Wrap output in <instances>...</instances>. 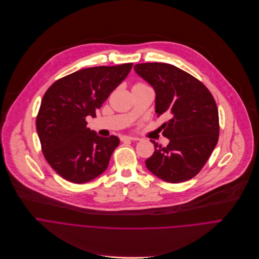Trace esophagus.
Instances as JSON below:
<instances>
[{
	"mask_svg": "<svg viewBox=\"0 0 259 259\" xmlns=\"http://www.w3.org/2000/svg\"><path fill=\"white\" fill-rule=\"evenodd\" d=\"M139 139L136 138V137H128V136H124V137H121V141L122 142H125V141H138Z\"/></svg>",
	"mask_w": 259,
	"mask_h": 259,
	"instance_id": "esophagus-1",
	"label": "esophagus"
}]
</instances>
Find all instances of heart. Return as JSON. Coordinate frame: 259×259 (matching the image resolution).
Returning a JSON list of instances; mask_svg holds the SVG:
<instances>
[{"mask_svg":"<svg viewBox=\"0 0 259 259\" xmlns=\"http://www.w3.org/2000/svg\"><path fill=\"white\" fill-rule=\"evenodd\" d=\"M136 85H145V84L144 83H137Z\"/></svg>","mask_w":259,"mask_h":259,"instance_id":"1","label":"heart"}]
</instances>
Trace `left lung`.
<instances>
[{
    "label": "left lung",
    "mask_w": 259,
    "mask_h": 259,
    "mask_svg": "<svg viewBox=\"0 0 259 259\" xmlns=\"http://www.w3.org/2000/svg\"><path fill=\"white\" fill-rule=\"evenodd\" d=\"M135 71L156 93L155 111L169 115L162 135L166 147H155L145 163L159 179L183 183L193 179L207 162L220 136L219 110L209 90L188 72L166 63H141Z\"/></svg>",
    "instance_id": "obj_1"
}]
</instances>
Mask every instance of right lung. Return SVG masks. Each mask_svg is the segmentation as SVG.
<instances>
[{
    "mask_svg": "<svg viewBox=\"0 0 259 259\" xmlns=\"http://www.w3.org/2000/svg\"><path fill=\"white\" fill-rule=\"evenodd\" d=\"M132 67L125 63L81 69L56 80L45 93L36 131L47 162L63 179L84 184L106 170L119 139L98 136L87 127L85 117L96 116Z\"/></svg>",
    "mask_w": 259,
    "mask_h": 259,
    "instance_id": "right-lung-1",
    "label": "right lung"
}]
</instances>
